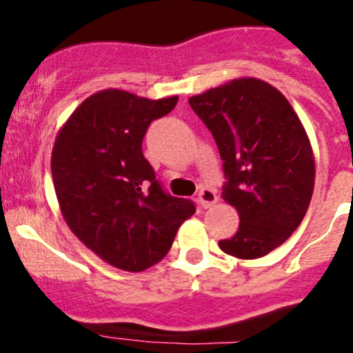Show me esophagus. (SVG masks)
Listing matches in <instances>:
<instances>
[{
  "mask_svg": "<svg viewBox=\"0 0 353 353\" xmlns=\"http://www.w3.org/2000/svg\"><path fill=\"white\" fill-rule=\"evenodd\" d=\"M216 201H219V196H216L215 191L210 190V188H201V191H199L198 194V203L201 208H210V206L215 205Z\"/></svg>",
  "mask_w": 353,
  "mask_h": 353,
  "instance_id": "obj_1",
  "label": "esophagus"
}]
</instances>
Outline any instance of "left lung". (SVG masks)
<instances>
[{
    "instance_id": "1",
    "label": "left lung",
    "mask_w": 353,
    "mask_h": 353,
    "mask_svg": "<svg viewBox=\"0 0 353 353\" xmlns=\"http://www.w3.org/2000/svg\"><path fill=\"white\" fill-rule=\"evenodd\" d=\"M190 105L215 138L227 177L222 198L241 219L220 249L263 258L292 236L311 203L316 163L305 128L282 92L252 77L193 95Z\"/></svg>"
}]
</instances>
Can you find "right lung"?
Here are the masks:
<instances>
[{"mask_svg":"<svg viewBox=\"0 0 353 353\" xmlns=\"http://www.w3.org/2000/svg\"><path fill=\"white\" fill-rule=\"evenodd\" d=\"M177 99L105 88L85 99L56 134L51 172L63 219L114 268L137 273L157 265L194 213L191 201L163 193L141 152L147 128Z\"/></svg>","mask_w":353,"mask_h":353,"instance_id":"add662e5","label":"right lung"}]
</instances>
